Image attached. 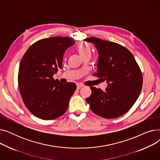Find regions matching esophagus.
I'll list each match as a JSON object with an SVG mask.
<instances>
[{"instance_id": "34e87169", "label": "esophagus", "mask_w": 160, "mask_h": 160, "mask_svg": "<svg viewBox=\"0 0 160 160\" xmlns=\"http://www.w3.org/2000/svg\"><path fill=\"white\" fill-rule=\"evenodd\" d=\"M82 87H83V85L82 84V83H78V84H77V89H80Z\"/></svg>"}]
</instances>
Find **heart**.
<instances>
[{
	"label": "heart",
	"instance_id": "obj_1",
	"mask_svg": "<svg viewBox=\"0 0 160 160\" xmlns=\"http://www.w3.org/2000/svg\"><path fill=\"white\" fill-rule=\"evenodd\" d=\"M78 51L82 57L91 53V50H90L89 47L85 43H80L78 45Z\"/></svg>",
	"mask_w": 160,
	"mask_h": 160
}]
</instances>
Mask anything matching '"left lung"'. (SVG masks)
<instances>
[{
	"instance_id": "1",
	"label": "left lung",
	"mask_w": 160,
	"mask_h": 160,
	"mask_svg": "<svg viewBox=\"0 0 160 160\" xmlns=\"http://www.w3.org/2000/svg\"><path fill=\"white\" fill-rule=\"evenodd\" d=\"M95 45L98 53L97 72L93 76L106 80L103 91L90 87L86 98L91 111L106 119L117 118L127 113L138 98L142 86V75L133 54L114 42L91 37L83 39Z\"/></svg>"
}]
</instances>
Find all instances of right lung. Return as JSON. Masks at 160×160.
Segmentation results:
<instances>
[{"label": "right lung", "mask_w": 160, "mask_h": 160, "mask_svg": "<svg viewBox=\"0 0 160 160\" xmlns=\"http://www.w3.org/2000/svg\"><path fill=\"white\" fill-rule=\"evenodd\" d=\"M74 43L66 37L42 39L32 44L21 59L18 73L20 93L24 105L39 119H54L67 110L77 85L62 83L53 75L62 69L65 50Z\"/></svg>", "instance_id": "obj_1"}]
</instances>
